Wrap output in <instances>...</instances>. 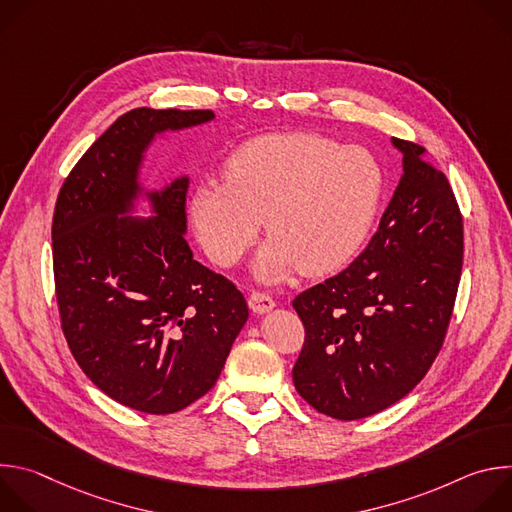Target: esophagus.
Listing matches in <instances>:
<instances>
[{"instance_id": "1", "label": "esophagus", "mask_w": 512, "mask_h": 512, "mask_svg": "<svg viewBox=\"0 0 512 512\" xmlns=\"http://www.w3.org/2000/svg\"><path fill=\"white\" fill-rule=\"evenodd\" d=\"M249 308L255 314H267L269 310L275 308V300L269 294H265V291H253L249 296Z\"/></svg>"}]
</instances>
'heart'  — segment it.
<instances>
[{"label": "heart", "instance_id": "heart-1", "mask_svg": "<svg viewBox=\"0 0 512 512\" xmlns=\"http://www.w3.org/2000/svg\"><path fill=\"white\" fill-rule=\"evenodd\" d=\"M383 170L358 145L312 133L255 137L229 158L225 180L200 184L190 218L206 255L223 267L243 259L261 221L271 237L255 271L277 281L294 269L328 273L367 239L383 196Z\"/></svg>", "mask_w": 512, "mask_h": 512}]
</instances>
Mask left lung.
Returning <instances> with one entry per match:
<instances>
[{
  "label": "left lung",
  "instance_id": "obj_1",
  "mask_svg": "<svg viewBox=\"0 0 512 512\" xmlns=\"http://www.w3.org/2000/svg\"><path fill=\"white\" fill-rule=\"evenodd\" d=\"M401 182L371 243L344 271L294 300L306 328L298 393L352 421L403 399L442 350L464 259V225L444 172L393 137Z\"/></svg>",
  "mask_w": 512,
  "mask_h": 512
}]
</instances>
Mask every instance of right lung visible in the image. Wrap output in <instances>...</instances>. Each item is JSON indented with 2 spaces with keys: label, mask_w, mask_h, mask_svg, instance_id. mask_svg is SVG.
<instances>
[{
  "label": "right lung",
  "mask_w": 512,
  "mask_h": 512,
  "mask_svg": "<svg viewBox=\"0 0 512 512\" xmlns=\"http://www.w3.org/2000/svg\"><path fill=\"white\" fill-rule=\"evenodd\" d=\"M208 109L121 115L66 176L52 218L60 326L83 373L111 399L166 415L206 395L249 318L245 296L192 257L188 178L150 192L156 216H121L139 194L143 152Z\"/></svg>",
  "instance_id": "obj_1"
}]
</instances>
